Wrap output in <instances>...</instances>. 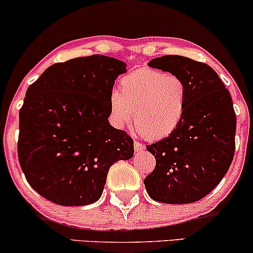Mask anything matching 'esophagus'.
<instances>
[{"label":"esophagus","instance_id":"esophagus-1","mask_svg":"<svg viewBox=\"0 0 253 253\" xmlns=\"http://www.w3.org/2000/svg\"><path fill=\"white\" fill-rule=\"evenodd\" d=\"M134 150L135 152H141V151L145 150V145L140 141H134Z\"/></svg>","mask_w":253,"mask_h":253}]
</instances>
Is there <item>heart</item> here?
<instances>
[{
	"label": "heart",
	"instance_id": "1",
	"mask_svg": "<svg viewBox=\"0 0 253 253\" xmlns=\"http://www.w3.org/2000/svg\"><path fill=\"white\" fill-rule=\"evenodd\" d=\"M120 92L110 96V109L118 126L128 124L134 112V125L149 139L172 134L184 117L187 85L176 75L140 68L119 81Z\"/></svg>",
	"mask_w": 253,
	"mask_h": 253
}]
</instances>
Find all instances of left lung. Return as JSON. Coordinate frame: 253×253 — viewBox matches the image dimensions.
I'll list each match as a JSON object with an SVG mask.
<instances>
[{"label":"left lung","instance_id":"left-lung-1","mask_svg":"<svg viewBox=\"0 0 253 253\" xmlns=\"http://www.w3.org/2000/svg\"><path fill=\"white\" fill-rule=\"evenodd\" d=\"M149 66L181 77L187 104L175 132L146 146L156 168L145 188L158 202H196L221 182L233 161L237 118L231 94L210 65L190 58L163 56Z\"/></svg>","mask_w":253,"mask_h":253}]
</instances>
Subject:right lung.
Segmentation results:
<instances>
[{
    "label": "right lung",
    "mask_w": 253,
    "mask_h": 253,
    "mask_svg": "<svg viewBox=\"0 0 253 253\" xmlns=\"http://www.w3.org/2000/svg\"><path fill=\"white\" fill-rule=\"evenodd\" d=\"M126 64L101 54L46 69L19 113L17 156L30 185L60 206H85L103 193L109 168L134 153L133 139L110 126V96Z\"/></svg>",
    "instance_id": "right-lung-1"
}]
</instances>
